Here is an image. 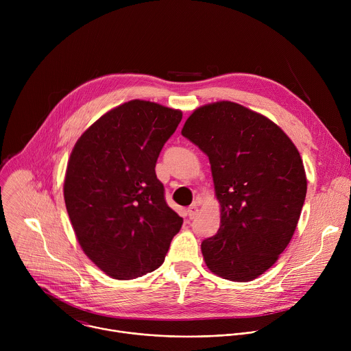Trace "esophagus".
Returning a JSON list of instances; mask_svg holds the SVG:
<instances>
[{
	"instance_id": "esophagus-1",
	"label": "esophagus",
	"mask_w": 351,
	"mask_h": 351,
	"mask_svg": "<svg viewBox=\"0 0 351 351\" xmlns=\"http://www.w3.org/2000/svg\"><path fill=\"white\" fill-rule=\"evenodd\" d=\"M197 213H198V206H197V203L191 204V206L187 208V215H189L190 219H193V218L197 215Z\"/></svg>"
}]
</instances>
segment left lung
<instances>
[{
  "label": "left lung",
  "mask_w": 351,
  "mask_h": 351,
  "mask_svg": "<svg viewBox=\"0 0 351 351\" xmlns=\"http://www.w3.org/2000/svg\"><path fill=\"white\" fill-rule=\"evenodd\" d=\"M182 134L207 154L221 206V226L202 243L211 272L248 282L287 247L306 199L298 149L267 117L232 101L197 108Z\"/></svg>",
  "instance_id": "left-lung-1"
}]
</instances>
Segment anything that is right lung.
<instances>
[{
	"label": "right lung",
	"instance_id": "obj_1",
	"mask_svg": "<svg viewBox=\"0 0 351 351\" xmlns=\"http://www.w3.org/2000/svg\"><path fill=\"white\" fill-rule=\"evenodd\" d=\"M180 121L179 110L132 99L97 119L72 149L66 211L84 254L114 279L157 269L182 228L156 175Z\"/></svg>",
	"mask_w": 351,
	"mask_h": 351
}]
</instances>
